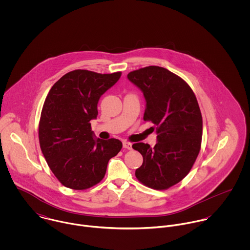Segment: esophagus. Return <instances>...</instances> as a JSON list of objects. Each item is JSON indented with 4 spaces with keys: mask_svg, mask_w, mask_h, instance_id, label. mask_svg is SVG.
Listing matches in <instances>:
<instances>
[{
    "mask_svg": "<svg viewBox=\"0 0 250 250\" xmlns=\"http://www.w3.org/2000/svg\"><path fill=\"white\" fill-rule=\"evenodd\" d=\"M123 147L125 149L131 150L132 149V143H128V142H123Z\"/></svg>",
    "mask_w": 250,
    "mask_h": 250,
    "instance_id": "esophagus-1",
    "label": "esophagus"
}]
</instances>
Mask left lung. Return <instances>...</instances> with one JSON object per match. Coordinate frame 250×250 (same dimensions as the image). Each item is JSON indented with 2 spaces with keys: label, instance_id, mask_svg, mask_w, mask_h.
<instances>
[{
  "label": "left lung",
  "instance_id": "1",
  "mask_svg": "<svg viewBox=\"0 0 250 250\" xmlns=\"http://www.w3.org/2000/svg\"><path fill=\"white\" fill-rule=\"evenodd\" d=\"M145 99L143 119L156 125L157 143L133 144L143 157L136 177L145 186L166 189L185 178L200 150L202 116L189 85L160 66H147L127 75Z\"/></svg>",
  "mask_w": 250,
  "mask_h": 250
}]
</instances>
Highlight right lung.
I'll use <instances>...</instances> for the list:
<instances>
[{"mask_svg": "<svg viewBox=\"0 0 250 250\" xmlns=\"http://www.w3.org/2000/svg\"><path fill=\"white\" fill-rule=\"evenodd\" d=\"M121 73L98 74L74 70L50 89L39 121L43 156L58 180L66 188L85 189L104 178L108 161L122 143L101 140L91 131L100 97L120 79Z\"/></svg>", "mask_w": 250, "mask_h": 250, "instance_id": "1", "label": "right lung"}]
</instances>
